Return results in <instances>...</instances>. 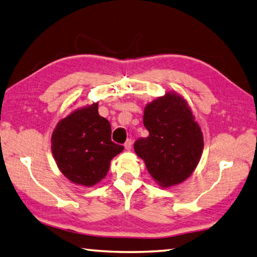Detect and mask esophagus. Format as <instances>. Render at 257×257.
<instances>
[{
  "label": "esophagus",
  "instance_id": "34e87169",
  "mask_svg": "<svg viewBox=\"0 0 257 257\" xmlns=\"http://www.w3.org/2000/svg\"><path fill=\"white\" fill-rule=\"evenodd\" d=\"M132 145H133L132 140L128 139V140L126 141V142H125L124 148H125V150H126V151H131V150H132Z\"/></svg>",
  "mask_w": 257,
  "mask_h": 257
}]
</instances>
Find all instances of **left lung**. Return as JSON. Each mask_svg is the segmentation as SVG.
I'll return each instance as SVG.
<instances>
[{
    "label": "left lung",
    "mask_w": 257,
    "mask_h": 257,
    "mask_svg": "<svg viewBox=\"0 0 257 257\" xmlns=\"http://www.w3.org/2000/svg\"><path fill=\"white\" fill-rule=\"evenodd\" d=\"M143 123L149 136L136 141L135 153L161 187L181 184L195 171L204 149L201 126L186 99L166 92L146 104Z\"/></svg>",
    "instance_id": "left-lung-1"
}]
</instances>
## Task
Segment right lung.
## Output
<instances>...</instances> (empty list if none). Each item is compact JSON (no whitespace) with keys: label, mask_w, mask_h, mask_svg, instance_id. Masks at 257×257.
<instances>
[{"label":"right lung","mask_w":257,"mask_h":257,"mask_svg":"<svg viewBox=\"0 0 257 257\" xmlns=\"http://www.w3.org/2000/svg\"><path fill=\"white\" fill-rule=\"evenodd\" d=\"M111 125L98 115V103L72 111L51 138L56 165L67 180L91 187L106 176L111 161L124 150L111 141Z\"/></svg>","instance_id":"obj_1"}]
</instances>
